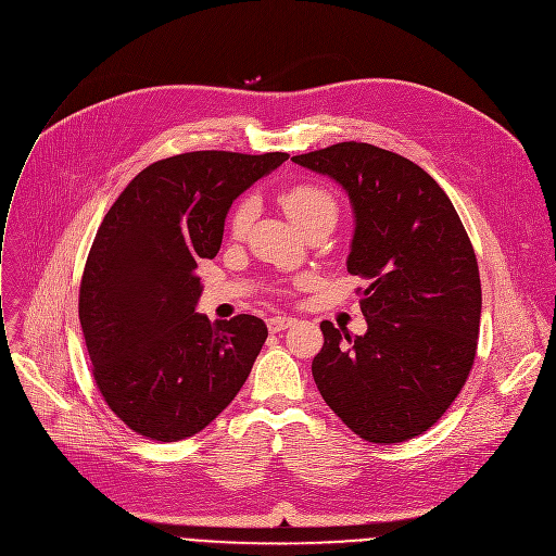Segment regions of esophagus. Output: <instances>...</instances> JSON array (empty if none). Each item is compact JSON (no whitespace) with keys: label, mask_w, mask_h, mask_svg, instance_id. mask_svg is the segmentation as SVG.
Returning a JSON list of instances; mask_svg holds the SVG:
<instances>
[{"label":"esophagus","mask_w":556,"mask_h":556,"mask_svg":"<svg viewBox=\"0 0 556 556\" xmlns=\"http://www.w3.org/2000/svg\"><path fill=\"white\" fill-rule=\"evenodd\" d=\"M293 324H295V317H287V315H271L267 319V328L271 332H280V330H285V328H289Z\"/></svg>","instance_id":"34e87169"}]
</instances>
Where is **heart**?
<instances>
[{"label":"heart","instance_id":"1","mask_svg":"<svg viewBox=\"0 0 556 556\" xmlns=\"http://www.w3.org/2000/svg\"><path fill=\"white\" fill-rule=\"evenodd\" d=\"M280 201H282L287 214L295 220L300 228L324 212H332V214L338 212L332 197L324 188L313 186V184H298V186L287 188L280 194ZM254 214H256V201L252 197L243 199L235 207V212L230 216V230L235 237H243L248 232V228L254 220Z\"/></svg>","mask_w":556,"mask_h":556}]
</instances>
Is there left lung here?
Returning a JSON list of instances; mask_svg holds the SVG:
<instances>
[{
	"label": "left lung",
	"instance_id": "1",
	"mask_svg": "<svg viewBox=\"0 0 556 556\" xmlns=\"http://www.w3.org/2000/svg\"><path fill=\"white\" fill-rule=\"evenodd\" d=\"M291 160L346 190V267L368 282L364 336L319 324L315 386L359 438H414L447 412L476 359L482 287L463 220L433 177L392 151L340 142Z\"/></svg>",
	"mask_w": 556,
	"mask_h": 556
}]
</instances>
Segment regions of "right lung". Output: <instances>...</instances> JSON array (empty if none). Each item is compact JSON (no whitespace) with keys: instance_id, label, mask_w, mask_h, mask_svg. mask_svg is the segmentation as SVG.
<instances>
[{"instance_id":"add662e5","label":"right lung","mask_w":556,"mask_h":556,"mask_svg":"<svg viewBox=\"0 0 556 556\" xmlns=\"http://www.w3.org/2000/svg\"><path fill=\"white\" fill-rule=\"evenodd\" d=\"M287 153L194 151L147 166L109 207L80 282L93 379L121 420L162 442L210 425L243 388L267 340L256 315L197 313L201 258L224 241L232 201Z\"/></svg>"}]
</instances>
